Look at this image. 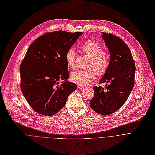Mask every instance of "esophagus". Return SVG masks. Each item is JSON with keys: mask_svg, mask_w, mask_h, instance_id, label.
<instances>
[{"mask_svg": "<svg viewBox=\"0 0 155 155\" xmlns=\"http://www.w3.org/2000/svg\"><path fill=\"white\" fill-rule=\"evenodd\" d=\"M77 88H78V89H80V90H82L84 88V86H82V85L78 84V85H77Z\"/></svg>", "mask_w": 155, "mask_h": 155, "instance_id": "1", "label": "esophagus"}]
</instances>
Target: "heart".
<instances>
[{
  "label": "heart",
  "instance_id": "heart-1",
  "mask_svg": "<svg viewBox=\"0 0 155 155\" xmlns=\"http://www.w3.org/2000/svg\"><path fill=\"white\" fill-rule=\"evenodd\" d=\"M83 53L90 57L87 67L88 70H78L71 75V80L74 83L85 86L95 79L96 74L99 76L104 75L110 65V56L106 51L97 41L90 40L84 42L80 47ZM76 52L73 48H69L65 54V59L69 68L75 67Z\"/></svg>",
  "mask_w": 155,
  "mask_h": 155
}]
</instances>
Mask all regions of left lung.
<instances>
[{"instance_id": "left-lung-1", "label": "left lung", "mask_w": 155, "mask_h": 155, "mask_svg": "<svg viewBox=\"0 0 155 155\" xmlns=\"http://www.w3.org/2000/svg\"><path fill=\"white\" fill-rule=\"evenodd\" d=\"M102 38L110 54L108 69L99 84L95 86L94 96L90 105L94 111L102 115H108L125 103L134 86L135 62L126 43L112 34L102 32Z\"/></svg>"}]
</instances>
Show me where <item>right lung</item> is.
Here are the masks:
<instances>
[{"instance_id":"add662e5","label":"right lung","mask_w":155,"mask_h":155,"mask_svg":"<svg viewBox=\"0 0 155 155\" xmlns=\"http://www.w3.org/2000/svg\"><path fill=\"white\" fill-rule=\"evenodd\" d=\"M57 31L35 39L20 65L21 90L31 108L45 116L56 114L65 106L75 83L69 77L65 54L82 34ZM65 80L62 84L58 81Z\"/></svg>"}]
</instances>
